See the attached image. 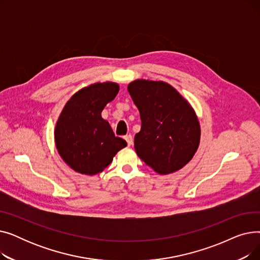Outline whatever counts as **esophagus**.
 Returning <instances> with one entry per match:
<instances>
[{"instance_id": "34e87169", "label": "esophagus", "mask_w": 260, "mask_h": 260, "mask_svg": "<svg viewBox=\"0 0 260 260\" xmlns=\"http://www.w3.org/2000/svg\"><path fill=\"white\" fill-rule=\"evenodd\" d=\"M124 139L126 140V142H127L128 146H131V145L133 144V142H134V140H133V136H132V135H126L125 137H124Z\"/></svg>"}]
</instances>
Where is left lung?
<instances>
[{
    "mask_svg": "<svg viewBox=\"0 0 260 260\" xmlns=\"http://www.w3.org/2000/svg\"><path fill=\"white\" fill-rule=\"evenodd\" d=\"M127 90L141 118V129L135 136L136 153L160 175L182 169L200 141L199 121L192 106L163 81L135 80Z\"/></svg>",
    "mask_w": 260,
    "mask_h": 260,
    "instance_id": "left-lung-1",
    "label": "left lung"
}]
</instances>
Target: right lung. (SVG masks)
<instances>
[{"label": "right lung", "mask_w": 260, "mask_h": 260, "mask_svg": "<svg viewBox=\"0 0 260 260\" xmlns=\"http://www.w3.org/2000/svg\"><path fill=\"white\" fill-rule=\"evenodd\" d=\"M119 85L95 83L80 89L67 101L54 128V141L62 159L84 175L101 173L114 156L127 145L116 137L101 117L105 105L115 99Z\"/></svg>", "instance_id": "obj_1"}]
</instances>
